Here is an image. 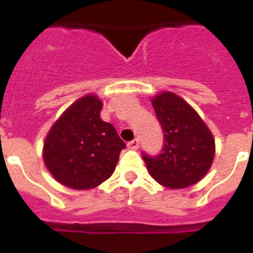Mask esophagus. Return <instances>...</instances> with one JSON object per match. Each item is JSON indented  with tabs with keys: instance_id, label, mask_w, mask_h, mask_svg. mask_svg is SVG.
Wrapping results in <instances>:
<instances>
[{
	"instance_id": "34e87169",
	"label": "esophagus",
	"mask_w": 253,
	"mask_h": 253,
	"mask_svg": "<svg viewBox=\"0 0 253 253\" xmlns=\"http://www.w3.org/2000/svg\"><path fill=\"white\" fill-rule=\"evenodd\" d=\"M127 147H128L130 150H138V148H139V140H138V139H134V140H131V142L127 143Z\"/></svg>"
}]
</instances>
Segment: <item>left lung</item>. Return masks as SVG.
Here are the masks:
<instances>
[{
	"label": "left lung",
	"mask_w": 253,
	"mask_h": 253,
	"mask_svg": "<svg viewBox=\"0 0 253 253\" xmlns=\"http://www.w3.org/2000/svg\"><path fill=\"white\" fill-rule=\"evenodd\" d=\"M152 106L164 132V144L154 156L142 152L143 160L151 176L163 186L188 188L211 167L214 138L200 115L174 93L156 95Z\"/></svg>",
	"instance_id": "left-lung-1"
}]
</instances>
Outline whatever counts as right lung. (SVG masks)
Returning a JSON list of instances; mask_svg holds the SVG:
<instances>
[{"label":"right lung","instance_id":"add662e5","mask_svg":"<svg viewBox=\"0 0 253 253\" xmlns=\"http://www.w3.org/2000/svg\"><path fill=\"white\" fill-rule=\"evenodd\" d=\"M101 109L95 95H85L61 115L45 138V167L68 188L84 190L102 184L126 148L115 127L101 119Z\"/></svg>","mask_w":253,"mask_h":253}]
</instances>
